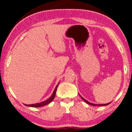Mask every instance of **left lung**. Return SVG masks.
I'll use <instances>...</instances> for the list:
<instances>
[{
    "label": "left lung",
    "instance_id": "1",
    "mask_svg": "<svg viewBox=\"0 0 132 132\" xmlns=\"http://www.w3.org/2000/svg\"><path fill=\"white\" fill-rule=\"evenodd\" d=\"M80 97L82 98V100H83V101H85V102H86V103L88 104H90V105H93V106H106V105H108V104H110V103H108V104H93V103H90V102H88V101H86V100H85V98H82V96H80Z\"/></svg>",
    "mask_w": 132,
    "mask_h": 132
}]
</instances>
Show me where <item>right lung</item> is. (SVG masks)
I'll use <instances>...</instances> for the list:
<instances>
[{"mask_svg":"<svg viewBox=\"0 0 132 132\" xmlns=\"http://www.w3.org/2000/svg\"><path fill=\"white\" fill-rule=\"evenodd\" d=\"M57 87H58V85L56 86L55 88L54 91H53V94L52 95V96H51L49 99H47V101H44V102H40V103L34 104H28H28H26V106H31V107H41V106H44L45 105H47V104H48L49 103H50V102H52L53 99H54L55 96V93H56V91H57Z\"/></svg>","mask_w":132,"mask_h":132,"instance_id":"right-lung-1","label":"right lung"}]
</instances>
